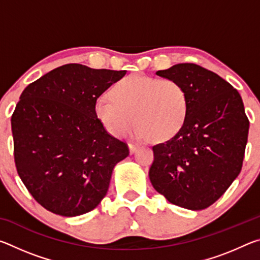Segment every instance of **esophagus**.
<instances>
[{"label":"esophagus","mask_w":260,"mask_h":260,"mask_svg":"<svg viewBox=\"0 0 260 260\" xmlns=\"http://www.w3.org/2000/svg\"><path fill=\"white\" fill-rule=\"evenodd\" d=\"M128 148H129V152L133 153L135 152L136 149L139 148V144H135V143H128Z\"/></svg>","instance_id":"1"}]
</instances>
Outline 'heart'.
I'll return each instance as SVG.
<instances>
[{"label":"heart","instance_id":"heart-1","mask_svg":"<svg viewBox=\"0 0 260 260\" xmlns=\"http://www.w3.org/2000/svg\"><path fill=\"white\" fill-rule=\"evenodd\" d=\"M110 94L111 99L101 96L96 101L95 114L116 138L128 134L136 122L141 138L164 142L173 139L186 121L188 96L173 79L128 76Z\"/></svg>","mask_w":260,"mask_h":260}]
</instances>
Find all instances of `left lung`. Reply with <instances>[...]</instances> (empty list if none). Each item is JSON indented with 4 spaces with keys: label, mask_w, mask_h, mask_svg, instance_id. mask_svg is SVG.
Returning <instances> with one entry per match:
<instances>
[{
    "label": "left lung",
    "mask_w": 260,
    "mask_h": 260,
    "mask_svg": "<svg viewBox=\"0 0 260 260\" xmlns=\"http://www.w3.org/2000/svg\"><path fill=\"white\" fill-rule=\"evenodd\" d=\"M156 74L184 88L188 112L173 139L152 147L149 178L170 203L206 209L241 172L249 133L243 101L230 82L200 65L177 64Z\"/></svg>",
    "instance_id": "1"
}]
</instances>
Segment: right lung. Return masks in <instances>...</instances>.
<instances>
[{"mask_svg": "<svg viewBox=\"0 0 260 260\" xmlns=\"http://www.w3.org/2000/svg\"><path fill=\"white\" fill-rule=\"evenodd\" d=\"M126 71L59 67L25 88L11 117L17 172L52 213L77 217L107 195L113 167L129 155L95 114V103Z\"/></svg>", "mask_w": 260, "mask_h": 260, "instance_id": "right-lung-1", "label": "right lung"}]
</instances>
